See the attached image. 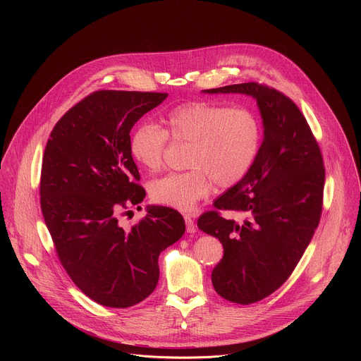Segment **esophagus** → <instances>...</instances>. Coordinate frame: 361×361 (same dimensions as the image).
<instances>
[{
	"label": "esophagus",
	"instance_id": "esophagus-1",
	"mask_svg": "<svg viewBox=\"0 0 361 361\" xmlns=\"http://www.w3.org/2000/svg\"><path fill=\"white\" fill-rule=\"evenodd\" d=\"M184 220H185V226H187V233H195V224H194V220L191 219V217H188V216H185L184 217Z\"/></svg>",
	"mask_w": 361,
	"mask_h": 361
}]
</instances>
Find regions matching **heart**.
<instances>
[{"label": "heart", "instance_id": "obj_1", "mask_svg": "<svg viewBox=\"0 0 361 361\" xmlns=\"http://www.w3.org/2000/svg\"><path fill=\"white\" fill-rule=\"evenodd\" d=\"M163 127L140 126L130 140L133 159L147 171L161 169L167 138L190 144L184 173H171L149 185L152 200L188 212L212 191L237 185L252 169L262 148L260 120L244 107L195 101L178 106L161 118Z\"/></svg>", "mask_w": 361, "mask_h": 361}]
</instances>
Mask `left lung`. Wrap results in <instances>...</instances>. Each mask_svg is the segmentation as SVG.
<instances>
[{
  "label": "left lung",
  "mask_w": 361,
  "mask_h": 361,
  "mask_svg": "<svg viewBox=\"0 0 361 361\" xmlns=\"http://www.w3.org/2000/svg\"><path fill=\"white\" fill-rule=\"evenodd\" d=\"M202 92L250 95L263 118L264 137L252 169L214 200L216 212L197 221L224 248L212 273L214 290L228 301L251 304L281 287L314 235L323 209V157L304 116L283 92L259 82ZM219 209L240 219H226Z\"/></svg>",
  "instance_id": "obj_1"
}]
</instances>
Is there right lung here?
Wrapping results in <instances>:
<instances>
[{
	"mask_svg": "<svg viewBox=\"0 0 361 361\" xmlns=\"http://www.w3.org/2000/svg\"><path fill=\"white\" fill-rule=\"evenodd\" d=\"M167 97L95 91L60 118L44 151V221L71 280L101 305L127 308L147 298L159 283L160 252L185 231L183 216L163 205H151L131 228L118 223L145 197L130 131Z\"/></svg>",
	"mask_w": 361,
	"mask_h": 361,
	"instance_id": "add662e5",
	"label": "right lung"
}]
</instances>
